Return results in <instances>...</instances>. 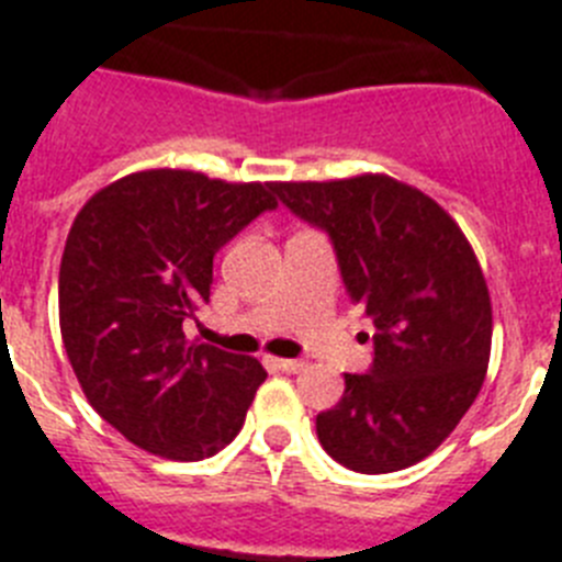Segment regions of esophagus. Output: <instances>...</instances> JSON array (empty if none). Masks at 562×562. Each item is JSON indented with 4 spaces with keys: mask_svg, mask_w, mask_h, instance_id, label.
Wrapping results in <instances>:
<instances>
[{
    "mask_svg": "<svg viewBox=\"0 0 562 562\" xmlns=\"http://www.w3.org/2000/svg\"><path fill=\"white\" fill-rule=\"evenodd\" d=\"M272 369H281V372H301L304 361H292V358H267Z\"/></svg>",
    "mask_w": 562,
    "mask_h": 562,
    "instance_id": "esophagus-1",
    "label": "esophagus"
}]
</instances>
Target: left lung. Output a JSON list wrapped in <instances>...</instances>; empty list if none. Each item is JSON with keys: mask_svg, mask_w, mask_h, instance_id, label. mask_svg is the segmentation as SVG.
Here are the masks:
<instances>
[{"mask_svg": "<svg viewBox=\"0 0 562 562\" xmlns=\"http://www.w3.org/2000/svg\"><path fill=\"white\" fill-rule=\"evenodd\" d=\"M272 190L327 229L349 301L375 327L369 372L344 375V397L315 418L321 446L352 472L415 467L452 435L486 378L492 301L472 244L438 201L383 172Z\"/></svg>", "mask_w": 562, "mask_h": 562, "instance_id": "1", "label": "left lung"}]
</instances>
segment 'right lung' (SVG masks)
Listing matches in <instances>:
<instances>
[{
  "label": "right lung",
  "mask_w": 562,
  "mask_h": 562,
  "mask_svg": "<svg viewBox=\"0 0 562 562\" xmlns=\"http://www.w3.org/2000/svg\"><path fill=\"white\" fill-rule=\"evenodd\" d=\"M272 184L193 170L131 172L90 195L67 233L59 327L81 392L138 449L170 460L222 452L267 372L187 340L210 301L213 256L263 210Z\"/></svg>",
  "instance_id": "1"
}]
</instances>
